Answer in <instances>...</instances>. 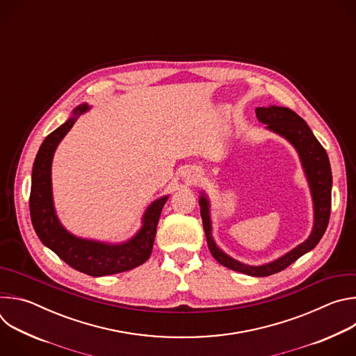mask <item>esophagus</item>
<instances>
[{
    "mask_svg": "<svg viewBox=\"0 0 356 356\" xmlns=\"http://www.w3.org/2000/svg\"><path fill=\"white\" fill-rule=\"evenodd\" d=\"M186 180L188 181V183H195V181H198L200 179H201V173L200 172H197V170H190V172H186Z\"/></svg>",
    "mask_w": 356,
    "mask_h": 356,
    "instance_id": "esophagus-1",
    "label": "esophagus"
}]
</instances>
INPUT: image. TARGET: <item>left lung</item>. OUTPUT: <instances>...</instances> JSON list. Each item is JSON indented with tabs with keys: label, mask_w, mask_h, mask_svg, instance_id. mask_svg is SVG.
I'll use <instances>...</instances> for the list:
<instances>
[{
	"label": "left lung",
	"mask_w": 356,
	"mask_h": 356,
	"mask_svg": "<svg viewBox=\"0 0 356 356\" xmlns=\"http://www.w3.org/2000/svg\"><path fill=\"white\" fill-rule=\"evenodd\" d=\"M257 117L258 121L265 125V129L286 139L297 152L313 200V228L307 239H304L301 243L286 252L284 255L270 262L262 265H248L234 259L217 245L213 236L211 202L206 191H200L198 204L209 249L214 259L231 270L241 272L253 277H264L286 269L300 257L313 250L323 238L331 213L332 173L325 149L317 140L307 122L298 117L294 111L272 104L266 108H257Z\"/></svg>",
	"instance_id": "1"
}]
</instances>
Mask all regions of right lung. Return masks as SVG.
Returning <instances> with one entry per match:
<instances>
[{"mask_svg": "<svg viewBox=\"0 0 356 356\" xmlns=\"http://www.w3.org/2000/svg\"><path fill=\"white\" fill-rule=\"evenodd\" d=\"M91 110L87 103L77 106L72 115L42 142L32 168L29 210L36 235L42 243L73 269L94 276H108L131 270L145 264L154 248L156 227L169 194L154 200L146 207L140 228L127 241L107 242L72 234L59 220L52 188V163L62 139L80 115Z\"/></svg>", "mask_w": 356, "mask_h": 356, "instance_id": "1", "label": "right lung"}]
</instances>
